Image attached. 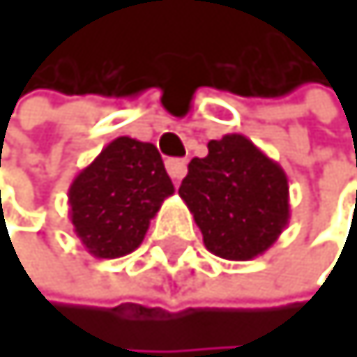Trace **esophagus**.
Segmentation results:
<instances>
[{
    "label": "esophagus",
    "instance_id": "esophagus-1",
    "mask_svg": "<svg viewBox=\"0 0 357 357\" xmlns=\"http://www.w3.org/2000/svg\"><path fill=\"white\" fill-rule=\"evenodd\" d=\"M167 172H169V176L178 183L183 176H185V172H188V160H183V158H169L167 160Z\"/></svg>",
    "mask_w": 357,
    "mask_h": 357
}]
</instances>
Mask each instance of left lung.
Masks as SVG:
<instances>
[{"instance_id":"left-lung-1","label":"left lung","mask_w":357,"mask_h":357,"mask_svg":"<svg viewBox=\"0 0 357 357\" xmlns=\"http://www.w3.org/2000/svg\"><path fill=\"white\" fill-rule=\"evenodd\" d=\"M178 194L206 248L230 261L264 255L291 219L286 172L241 134L210 140L208 156L190 160Z\"/></svg>"}]
</instances>
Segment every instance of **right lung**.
<instances>
[{"mask_svg": "<svg viewBox=\"0 0 357 357\" xmlns=\"http://www.w3.org/2000/svg\"><path fill=\"white\" fill-rule=\"evenodd\" d=\"M174 194L163 158L151 143L112 140L69 188V219L89 255L116 259L134 252L149 221Z\"/></svg>", "mask_w": 357, "mask_h": 357, "instance_id": "obj_1", "label": "right lung"}]
</instances>
